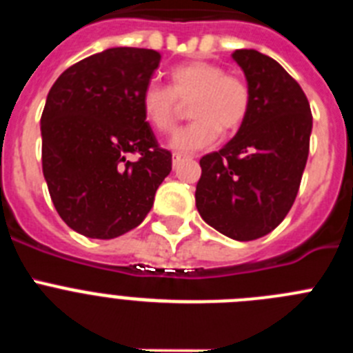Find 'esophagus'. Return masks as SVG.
I'll list each match as a JSON object with an SVG mask.
<instances>
[{
    "label": "esophagus",
    "instance_id": "1",
    "mask_svg": "<svg viewBox=\"0 0 353 353\" xmlns=\"http://www.w3.org/2000/svg\"><path fill=\"white\" fill-rule=\"evenodd\" d=\"M183 161H191V157H185V155H180V154L173 155V166H179L180 162Z\"/></svg>",
    "mask_w": 353,
    "mask_h": 353
}]
</instances>
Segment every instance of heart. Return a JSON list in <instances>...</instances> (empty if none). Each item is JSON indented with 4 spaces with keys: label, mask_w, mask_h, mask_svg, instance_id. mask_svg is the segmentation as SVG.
I'll list each match as a JSON object with an SVG mask.
<instances>
[{
    "label": "heart",
    "mask_w": 353,
    "mask_h": 353,
    "mask_svg": "<svg viewBox=\"0 0 353 353\" xmlns=\"http://www.w3.org/2000/svg\"><path fill=\"white\" fill-rule=\"evenodd\" d=\"M170 88L150 83L141 93L145 120L159 132H171L189 104L194 120L171 138L176 152H196L210 146L219 132L232 134L242 127L251 108V92L242 77L226 74L221 65L210 61H187L168 74Z\"/></svg>",
    "instance_id": "heart-1"
}]
</instances>
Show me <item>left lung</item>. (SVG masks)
<instances>
[{
	"instance_id": "1",
	"label": "left lung",
	"mask_w": 353,
	"mask_h": 353,
	"mask_svg": "<svg viewBox=\"0 0 353 353\" xmlns=\"http://www.w3.org/2000/svg\"><path fill=\"white\" fill-rule=\"evenodd\" d=\"M232 58L244 70L251 108L235 138L199 161L196 208L219 233L248 242L272 232L292 208L313 117L297 81L270 56L236 49Z\"/></svg>"
}]
</instances>
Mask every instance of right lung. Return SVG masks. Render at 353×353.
Returning <instances> with one entry per match:
<instances>
[{"label": "right lung", "instance_id": "add662e5", "mask_svg": "<svg viewBox=\"0 0 353 353\" xmlns=\"http://www.w3.org/2000/svg\"><path fill=\"white\" fill-rule=\"evenodd\" d=\"M161 63L152 49L111 48L61 74L40 118L42 171L56 212L90 239H114L143 223L171 171L141 111ZM138 153L136 163L126 155Z\"/></svg>", "mask_w": 353, "mask_h": 353}]
</instances>
